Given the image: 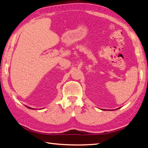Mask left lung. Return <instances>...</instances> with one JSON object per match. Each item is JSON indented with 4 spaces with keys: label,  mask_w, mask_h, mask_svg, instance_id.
<instances>
[{
    "label": "left lung",
    "mask_w": 148,
    "mask_h": 148,
    "mask_svg": "<svg viewBox=\"0 0 148 148\" xmlns=\"http://www.w3.org/2000/svg\"><path fill=\"white\" fill-rule=\"evenodd\" d=\"M119 109V108H118V109ZM104 110H105V109H104ZM108 111H109V110H108ZM109 111H111V110H109Z\"/></svg>",
    "instance_id": "8db88e82"
}]
</instances>
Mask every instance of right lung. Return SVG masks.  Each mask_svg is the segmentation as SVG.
<instances>
[{"label": "right lung", "mask_w": 148, "mask_h": 148, "mask_svg": "<svg viewBox=\"0 0 148 148\" xmlns=\"http://www.w3.org/2000/svg\"><path fill=\"white\" fill-rule=\"evenodd\" d=\"M27 108H28L29 109H34V108H30V107H28V106H25Z\"/></svg>", "instance_id": "right-lung-1"}]
</instances>
